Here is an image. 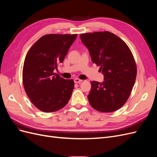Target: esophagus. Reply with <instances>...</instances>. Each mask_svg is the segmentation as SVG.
I'll list each match as a JSON object with an SVG mask.
<instances>
[{
    "label": "esophagus",
    "mask_w": 157,
    "mask_h": 157,
    "mask_svg": "<svg viewBox=\"0 0 157 157\" xmlns=\"http://www.w3.org/2000/svg\"><path fill=\"white\" fill-rule=\"evenodd\" d=\"M74 81H75V83H80V82H82V80H81V79H79V78H75Z\"/></svg>",
    "instance_id": "esophagus-1"
}]
</instances>
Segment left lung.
<instances>
[{
	"instance_id": "8db88e82",
	"label": "left lung",
	"mask_w": 157,
	"mask_h": 157,
	"mask_svg": "<svg viewBox=\"0 0 157 157\" xmlns=\"http://www.w3.org/2000/svg\"><path fill=\"white\" fill-rule=\"evenodd\" d=\"M83 44L91 56L93 63L99 66L104 81H91L88 98L94 109L111 113L122 107L132 92L137 67L130 49L121 38L109 31L83 33Z\"/></svg>"
}]
</instances>
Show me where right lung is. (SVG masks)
Here are the masks:
<instances>
[{"mask_svg": "<svg viewBox=\"0 0 157 157\" xmlns=\"http://www.w3.org/2000/svg\"><path fill=\"white\" fill-rule=\"evenodd\" d=\"M77 34L42 36L28 51L22 78L25 91L40 111L50 113L67 105L74 89L73 79H64L54 70L62 63Z\"/></svg>", "mask_w": 157, "mask_h": 157, "instance_id": "add662e5", "label": "right lung"}]
</instances>
